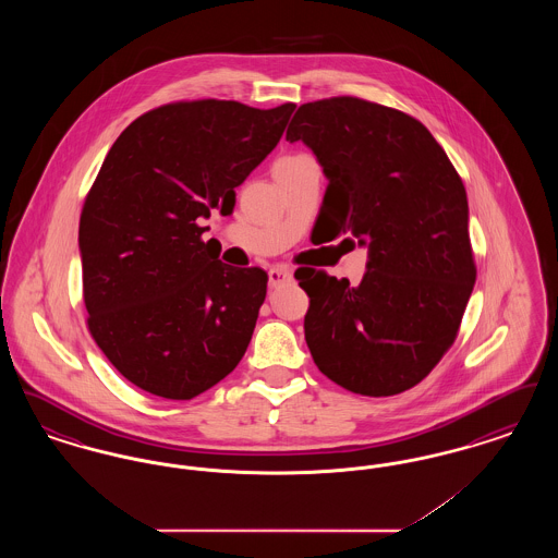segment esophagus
Listing matches in <instances>:
<instances>
[{
	"label": "esophagus",
	"instance_id": "esophagus-1",
	"mask_svg": "<svg viewBox=\"0 0 558 558\" xmlns=\"http://www.w3.org/2000/svg\"><path fill=\"white\" fill-rule=\"evenodd\" d=\"M291 278L292 271L289 267L278 266L269 269V287H271V289H278V287L291 282Z\"/></svg>",
	"mask_w": 558,
	"mask_h": 558
}]
</instances>
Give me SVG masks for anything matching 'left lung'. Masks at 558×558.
I'll use <instances>...</instances> for the list:
<instances>
[{
  "mask_svg": "<svg viewBox=\"0 0 558 558\" xmlns=\"http://www.w3.org/2000/svg\"><path fill=\"white\" fill-rule=\"evenodd\" d=\"M287 140L319 160L339 234L368 246L357 287L326 271L296 278L312 357L351 393L408 391L456 341L477 280L464 184L421 121L362 98L301 105Z\"/></svg>",
  "mask_w": 558,
  "mask_h": 558,
  "instance_id": "left-lung-1",
  "label": "left lung"
}]
</instances>
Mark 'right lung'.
Returning <instances> with one entry per match:
<instances>
[{
  "mask_svg": "<svg viewBox=\"0 0 558 558\" xmlns=\"http://www.w3.org/2000/svg\"><path fill=\"white\" fill-rule=\"evenodd\" d=\"M294 105L182 100L117 137L80 221L87 328L146 393L192 399L239 366L266 301L262 267H230L203 242L211 209H234Z\"/></svg>",
  "mask_w": 558,
  "mask_h": 558,
  "instance_id": "add662e5",
  "label": "right lung"
}]
</instances>
